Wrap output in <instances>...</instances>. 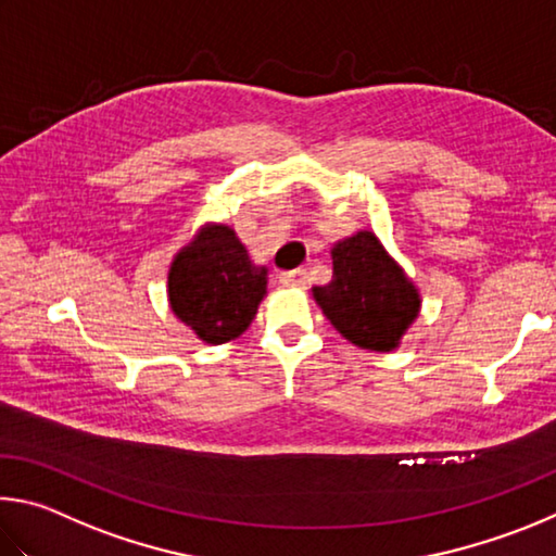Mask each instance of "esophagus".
I'll list each match as a JSON object with an SVG mask.
<instances>
[{
    "label": "esophagus",
    "instance_id": "1",
    "mask_svg": "<svg viewBox=\"0 0 556 556\" xmlns=\"http://www.w3.org/2000/svg\"><path fill=\"white\" fill-rule=\"evenodd\" d=\"M278 278H280V283H283V286H298V288L307 286V273L303 268L286 270V273H280Z\"/></svg>",
    "mask_w": 556,
    "mask_h": 556
}]
</instances>
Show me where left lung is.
Listing matches in <instances>:
<instances>
[{
	"instance_id": "left-lung-1",
	"label": "left lung",
	"mask_w": 556,
	"mask_h": 556,
	"mask_svg": "<svg viewBox=\"0 0 556 556\" xmlns=\"http://www.w3.org/2000/svg\"><path fill=\"white\" fill-rule=\"evenodd\" d=\"M313 295L339 334L371 352L395 349L420 313V293L374 231L334 243L332 280Z\"/></svg>"
}]
</instances>
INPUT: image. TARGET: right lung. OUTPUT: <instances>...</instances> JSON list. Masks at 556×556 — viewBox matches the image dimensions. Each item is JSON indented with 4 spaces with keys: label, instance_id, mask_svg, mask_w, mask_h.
I'll list each match as a JSON object with an SVG mask.
<instances>
[{
    "label": "right lung",
    "instance_id": "obj_1",
    "mask_svg": "<svg viewBox=\"0 0 556 556\" xmlns=\"http://www.w3.org/2000/svg\"><path fill=\"white\" fill-rule=\"evenodd\" d=\"M268 270L227 224H207L178 251L168 270L173 315L202 342L224 344L247 332L266 295Z\"/></svg>",
    "mask_w": 556,
    "mask_h": 556
}]
</instances>
